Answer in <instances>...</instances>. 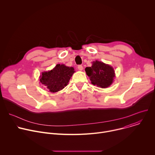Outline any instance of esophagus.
<instances>
[{
	"mask_svg": "<svg viewBox=\"0 0 155 155\" xmlns=\"http://www.w3.org/2000/svg\"><path fill=\"white\" fill-rule=\"evenodd\" d=\"M78 69L79 71H82V70L83 69V66H82L81 65H78Z\"/></svg>",
	"mask_w": 155,
	"mask_h": 155,
	"instance_id": "1",
	"label": "esophagus"
}]
</instances>
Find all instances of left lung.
Returning a JSON list of instances; mask_svg holds the SVG:
<instances>
[{
  "mask_svg": "<svg viewBox=\"0 0 155 155\" xmlns=\"http://www.w3.org/2000/svg\"><path fill=\"white\" fill-rule=\"evenodd\" d=\"M85 71L90 77L91 83L102 88L109 86L112 83L115 77L112 67L97 61L93 62L91 67L86 68Z\"/></svg>",
  "mask_w": 155,
  "mask_h": 155,
  "instance_id": "obj_1",
  "label": "left lung"
}]
</instances>
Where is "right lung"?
Returning <instances> with one entry per match:
<instances>
[{
	"label": "right lung",
	"instance_id": "right-lung-1",
	"mask_svg": "<svg viewBox=\"0 0 155 155\" xmlns=\"http://www.w3.org/2000/svg\"><path fill=\"white\" fill-rule=\"evenodd\" d=\"M74 72V69L72 67H67L64 64H57L53 70L43 72L40 81L47 86L50 92H58L68 85Z\"/></svg>",
	"mask_w": 155,
	"mask_h": 155
}]
</instances>
